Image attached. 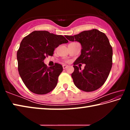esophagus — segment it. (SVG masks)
<instances>
[{"label":"esophagus","mask_w":130,"mask_h":130,"mask_svg":"<svg viewBox=\"0 0 130 130\" xmlns=\"http://www.w3.org/2000/svg\"><path fill=\"white\" fill-rule=\"evenodd\" d=\"M62 67H63V69H66V68L68 67V66L66 65H62Z\"/></svg>","instance_id":"esophagus-1"}]
</instances>
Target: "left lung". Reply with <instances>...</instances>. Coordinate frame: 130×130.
<instances>
[{
	"label": "left lung",
	"instance_id": "obj_1",
	"mask_svg": "<svg viewBox=\"0 0 130 130\" xmlns=\"http://www.w3.org/2000/svg\"><path fill=\"white\" fill-rule=\"evenodd\" d=\"M70 41L80 43L81 55L73 63L72 74L74 85L85 92H92L104 84L112 65V48L104 33L97 29L84 31L73 36H66ZM85 63L81 70L76 65Z\"/></svg>",
	"mask_w": 130,
	"mask_h": 130
}]
</instances>
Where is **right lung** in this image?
Listing matches in <instances>:
<instances>
[{"mask_svg":"<svg viewBox=\"0 0 130 130\" xmlns=\"http://www.w3.org/2000/svg\"><path fill=\"white\" fill-rule=\"evenodd\" d=\"M68 41L61 35L47 31H34L21 41L17 52L19 75L26 87L38 94H46L56 87L62 66L56 63L47 67L43 61L54 50Z\"/></svg>","mask_w":130,"mask_h":130,"instance_id":"add662e5","label":"right lung"}]
</instances>
